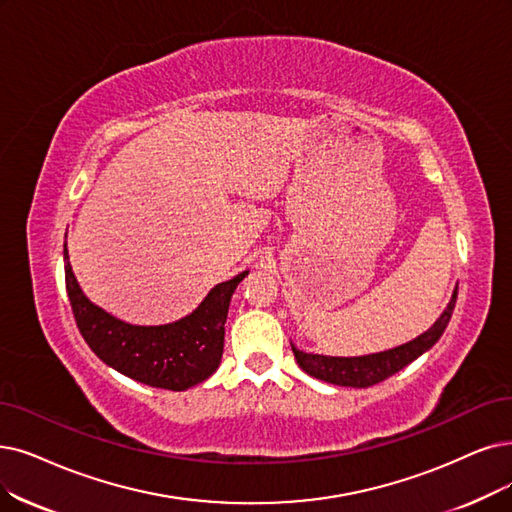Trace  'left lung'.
Wrapping results in <instances>:
<instances>
[{"label":"left lung","mask_w":512,"mask_h":512,"mask_svg":"<svg viewBox=\"0 0 512 512\" xmlns=\"http://www.w3.org/2000/svg\"><path fill=\"white\" fill-rule=\"evenodd\" d=\"M456 298H458V290H454V296L449 300L447 309L443 311V315L437 319V323L431 327V330L424 332L412 342L397 346V349L376 353V355H365V357H323V355L302 353L292 344L294 357L306 374L319 378L323 382L338 384V386H355V388H367L372 384H378L388 376L403 370L407 363L418 359L441 338L449 319H452Z\"/></svg>","instance_id":"1"}]
</instances>
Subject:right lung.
<instances>
[{"label":"right lung","mask_w":512,"mask_h":512,"mask_svg":"<svg viewBox=\"0 0 512 512\" xmlns=\"http://www.w3.org/2000/svg\"><path fill=\"white\" fill-rule=\"evenodd\" d=\"M65 260L67 294L79 332L90 349L113 370L168 391H187L216 372L222 357L229 302L248 271L218 283L189 317L168 325L142 327L119 321L92 304L71 271L67 245Z\"/></svg>","instance_id":"1"}]
</instances>
